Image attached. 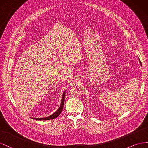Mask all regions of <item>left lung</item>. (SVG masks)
I'll use <instances>...</instances> for the list:
<instances>
[{
	"label": "left lung",
	"mask_w": 148,
	"mask_h": 148,
	"mask_svg": "<svg viewBox=\"0 0 148 148\" xmlns=\"http://www.w3.org/2000/svg\"><path fill=\"white\" fill-rule=\"evenodd\" d=\"M140 63H141V62H140ZM142 66V65H141Z\"/></svg>",
	"instance_id": "obj_1"
}]
</instances>
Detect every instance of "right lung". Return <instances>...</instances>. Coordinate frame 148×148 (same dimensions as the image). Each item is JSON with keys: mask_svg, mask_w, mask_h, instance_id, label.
Listing matches in <instances>:
<instances>
[{"mask_svg": "<svg viewBox=\"0 0 148 148\" xmlns=\"http://www.w3.org/2000/svg\"><path fill=\"white\" fill-rule=\"evenodd\" d=\"M65 94H66V91L63 92V94H62V97L61 102V105H60V107H59V108L54 113H53L52 115H51L50 116H46L45 118H41V119H36V118H32V119L36 120H49L56 119V118L60 115L63 110V107H64V103Z\"/></svg>", "mask_w": 148, "mask_h": 148, "instance_id": "obj_1", "label": "right lung"}]
</instances>
